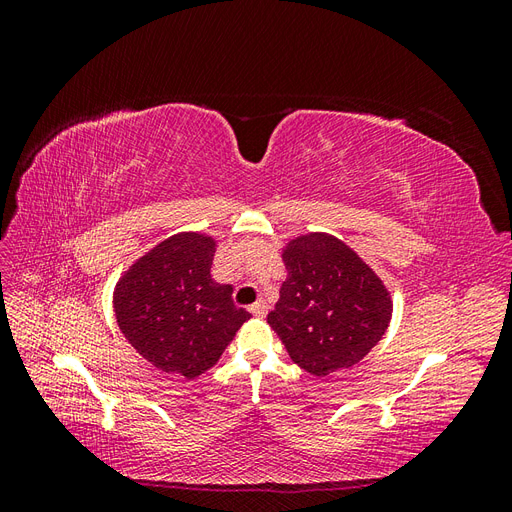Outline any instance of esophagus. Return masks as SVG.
<instances>
[{"label": "esophagus", "instance_id": "obj_1", "mask_svg": "<svg viewBox=\"0 0 512 512\" xmlns=\"http://www.w3.org/2000/svg\"><path fill=\"white\" fill-rule=\"evenodd\" d=\"M267 303L265 301H256L252 307H250V314L252 316H258V318H262V316H265L267 314Z\"/></svg>", "mask_w": 512, "mask_h": 512}]
</instances>
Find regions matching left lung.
<instances>
[{
    "instance_id": "left-lung-1",
    "label": "left lung",
    "mask_w": 512,
    "mask_h": 512,
    "mask_svg": "<svg viewBox=\"0 0 512 512\" xmlns=\"http://www.w3.org/2000/svg\"><path fill=\"white\" fill-rule=\"evenodd\" d=\"M282 260L288 277L267 322L290 359L318 378L365 359L393 316L376 271L327 232L290 239Z\"/></svg>"
}]
</instances>
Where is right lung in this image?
<instances>
[{
	"mask_svg": "<svg viewBox=\"0 0 512 512\" xmlns=\"http://www.w3.org/2000/svg\"><path fill=\"white\" fill-rule=\"evenodd\" d=\"M215 239L179 232L123 271L115 316L132 348L166 374L198 378L220 361L250 314L232 303V286L211 280Z\"/></svg>",
	"mask_w": 512,
	"mask_h": 512,
	"instance_id": "obj_1",
	"label": "right lung"
}]
</instances>
